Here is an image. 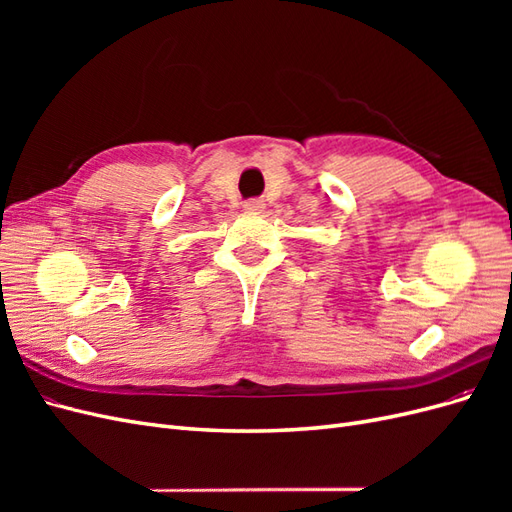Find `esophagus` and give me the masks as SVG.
<instances>
[{"instance_id": "1", "label": "esophagus", "mask_w": 512, "mask_h": 512, "mask_svg": "<svg viewBox=\"0 0 512 512\" xmlns=\"http://www.w3.org/2000/svg\"><path fill=\"white\" fill-rule=\"evenodd\" d=\"M243 209L247 213H260L262 209H265V203H262V200H258V198H252V200H245Z\"/></svg>"}]
</instances>
